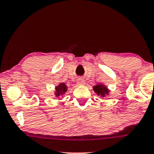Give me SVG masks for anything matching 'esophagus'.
Masks as SVG:
<instances>
[{"mask_svg":"<svg viewBox=\"0 0 154 154\" xmlns=\"http://www.w3.org/2000/svg\"><path fill=\"white\" fill-rule=\"evenodd\" d=\"M77 82L78 85H84L85 84V79L83 78H79L77 80Z\"/></svg>","mask_w":154,"mask_h":154,"instance_id":"34e87169","label":"esophagus"}]
</instances>
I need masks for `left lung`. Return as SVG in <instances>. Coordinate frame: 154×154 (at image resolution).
I'll use <instances>...</instances> for the list:
<instances>
[{"mask_svg": "<svg viewBox=\"0 0 154 154\" xmlns=\"http://www.w3.org/2000/svg\"><path fill=\"white\" fill-rule=\"evenodd\" d=\"M93 88L95 93L98 95H100L102 98H105L106 95H109L110 91L108 89L106 86L104 85L103 84H101V83H98L96 85H94Z\"/></svg>", "mask_w": 154, "mask_h": 154, "instance_id": "obj_1", "label": "left lung"}]
</instances>
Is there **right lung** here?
<instances>
[{"label":"right lung","instance_id":"add662e5","mask_svg":"<svg viewBox=\"0 0 154 154\" xmlns=\"http://www.w3.org/2000/svg\"><path fill=\"white\" fill-rule=\"evenodd\" d=\"M68 88L66 85V84L63 82L60 83L59 85L56 86L55 88V96L56 98H60V97H63L65 95V93L67 92Z\"/></svg>","mask_w":154,"mask_h":154}]
</instances>
